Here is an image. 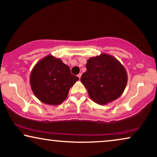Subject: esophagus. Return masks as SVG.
<instances>
[{"instance_id": "34e87169", "label": "esophagus", "mask_w": 157, "mask_h": 157, "mask_svg": "<svg viewBox=\"0 0 157 157\" xmlns=\"http://www.w3.org/2000/svg\"><path fill=\"white\" fill-rule=\"evenodd\" d=\"M78 77L79 78H81V73H80V74H79L78 75Z\"/></svg>"}]
</instances>
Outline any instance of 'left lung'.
<instances>
[{"mask_svg": "<svg viewBox=\"0 0 157 157\" xmlns=\"http://www.w3.org/2000/svg\"><path fill=\"white\" fill-rule=\"evenodd\" d=\"M81 81L92 101L105 105L121 96L128 82L125 68L110 55L101 53L89 58Z\"/></svg>", "mask_w": 157, "mask_h": 157, "instance_id": "1", "label": "left lung"}]
</instances>
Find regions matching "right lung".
<instances>
[{"mask_svg":"<svg viewBox=\"0 0 157 157\" xmlns=\"http://www.w3.org/2000/svg\"><path fill=\"white\" fill-rule=\"evenodd\" d=\"M60 58L49 55L36 63L30 74L34 94L42 102L59 105L68 97L69 89L78 80Z\"/></svg>","mask_w":157,"mask_h":157,"instance_id":"obj_1","label":"right lung"}]
</instances>
